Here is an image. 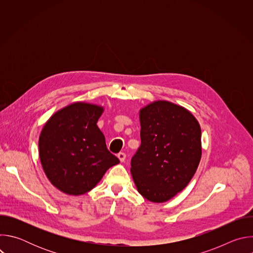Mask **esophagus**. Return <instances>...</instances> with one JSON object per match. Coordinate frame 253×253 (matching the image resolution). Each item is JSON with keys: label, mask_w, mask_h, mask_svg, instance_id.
<instances>
[{"label": "esophagus", "mask_w": 253, "mask_h": 253, "mask_svg": "<svg viewBox=\"0 0 253 253\" xmlns=\"http://www.w3.org/2000/svg\"><path fill=\"white\" fill-rule=\"evenodd\" d=\"M118 158H119V160L121 161V162H124L125 161V159H126V154L124 153V152H120V153H118Z\"/></svg>", "instance_id": "esophagus-1"}]
</instances>
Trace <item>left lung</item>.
<instances>
[{
	"instance_id": "1",
	"label": "left lung",
	"mask_w": 253,
	"mask_h": 253,
	"mask_svg": "<svg viewBox=\"0 0 253 253\" xmlns=\"http://www.w3.org/2000/svg\"><path fill=\"white\" fill-rule=\"evenodd\" d=\"M141 145L131 159L138 192L152 202H165L182 191L201 158V129L185 108L167 101L140 111Z\"/></svg>"
}]
</instances>
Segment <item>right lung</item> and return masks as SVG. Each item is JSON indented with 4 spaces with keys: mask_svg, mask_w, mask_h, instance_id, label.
Returning <instances> with one entry per match:
<instances>
[{
    "mask_svg": "<svg viewBox=\"0 0 253 253\" xmlns=\"http://www.w3.org/2000/svg\"><path fill=\"white\" fill-rule=\"evenodd\" d=\"M100 106L71 104L54 114L39 138V154L50 182L64 193L81 195L96 186L119 159L107 149L97 126Z\"/></svg>",
    "mask_w": 253,
    "mask_h": 253,
    "instance_id": "1",
    "label": "right lung"
}]
</instances>
